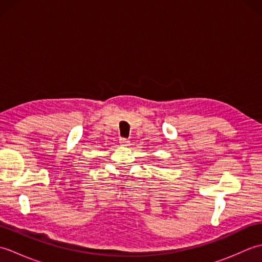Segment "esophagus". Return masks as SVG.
<instances>
[{
  "mask_svg": "<svg viewBox=\"0 0 262 262\" xmlns=\"http://www.w3.org/2000/svg\"><path fill=\"white\" fill-rule=\"evenodd\" d=\"M119 143H120L121 146H128V145H129V141H128L127 138H120Z\"/></svg>",
  "mask_w": 262,
  "mask_h": 262,
  "instance_id": "1",
  "label": "esophagus"
}]
</instances>
